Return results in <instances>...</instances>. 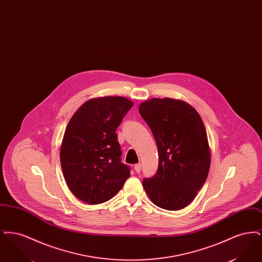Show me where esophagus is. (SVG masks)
Here are the masks:
<instances>
[{
    "label": "esophagus",
    "instance_id": "34e87169",
    "mask_svg": "<svg viewBox=\"0 0 262 262\" xmlns=\"http://www.w3.org/2000/svg\"><path fill=\"white\" fill-rule=\"evenodd\" d=\"M135 170L137 172V174H139L141 172V164L138 163L137 165H135Z\"/></svg>",
    "mask_w": 262,
    "mask_h": 262
}]
</instances>
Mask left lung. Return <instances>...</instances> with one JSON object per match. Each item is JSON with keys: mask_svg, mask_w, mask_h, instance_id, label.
Segmentation results:
<instances>
[{"mask_svg": "<svg viewBox=\"0 0 262 262\" xmlns=\"http://www.w3.org/2000/svg\"><path fill=\"white\" fill-rule=\"evenodd\" d=\"M139 114L155 138L156 174L142 181L151 201L166 210H180L194 200L210 168V151L200 114L184 101L153 98Z\"/></svg>", "mask_w": 262, "mask_h": 262, "instance_id": "obj_1", "label": "left lung"}]
</instances>
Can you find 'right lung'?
<instances>
[{
    "mask_svg": "<svg viewBox=\"0 0 262 262\" xmlns=\"http://www.w3.org/2000/svg\"><path fill=\"white\" fill-rule=\"evenodd\" d=\"M133 106L120 96L91 99L70 120L60 158L67 185L78 200L88 204L111 200L129 178L116 129Z\"/></svg>",
    "mask_w": 262,
    "mask_h": 262,
    "instance_id": "1",
    "label": "right lung"
}]
</instances>
